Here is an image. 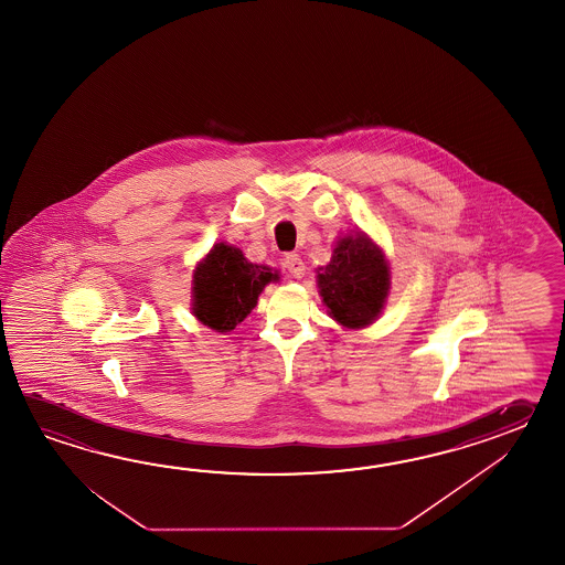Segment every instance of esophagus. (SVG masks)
I'll use <instances>...</instances> for the list:
<instances>
[{"mask_svg": "<svg viewBox=\"0 0 565 565\" xmlns=\"http://www.w3.org/2000/svg\"><path fill=\"white\" fill-rule=\"evenodd\" d=\"M285 266H287V270L290 273V277H305V270H307V266H305V263H302V258H300L299 254H287V258H285Z\"/></svg>", "mask_w": 565, "mask_h": 565, "instance_id": "1", "label": "esophagus"}]
</instances>
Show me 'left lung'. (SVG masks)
<instances>
[{
  "label": "left lung",
  "instance_id": "1",
  "mask_svg": "<svg viewBox=\"0 0 565 565\" xmlns=\"http://www.w3.org/2000/svg\"><path fill=\"white\" fill-rule=\"evenodd\" d=\"M390 263L365 232L339 236L329 265L317 268V287L327 315L348 331L370 327L390 297Z\"/></svg>",
  "mask_w": 565,
  "mask_h": 565
}]
</instances>
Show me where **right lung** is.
<instances>
[{
  "label": "right lung",
  "mask_w": 565,
  "mask_h": 565,
  "mask_svg": "<svg viewBox=\"0 0 565 565\" xmlns=\"http://www.w3.org/2000/svg\"><path fill=\"white\" fill-rule=\"evenodd\" d=\"M278 280L275 268L254 265L241 248L217 242L193 270L192 315L217 333H228L250 315L266 285Z\"/></svg>",
  "instance_id": "right-lung-1"
}]
</instances>
